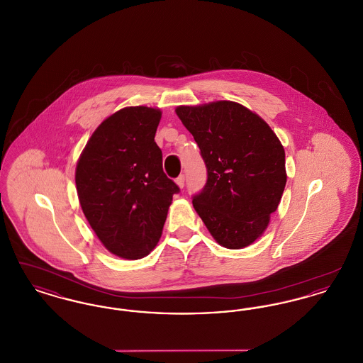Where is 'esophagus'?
Masks as SVG:
<instances>
[{
  "label": "esophagus",
  "instance_id": "1",
  "mask_svg": "<svg viewBox=\"0 0 363 363\" xmlns=\"http://www.w3.org/2000/svg\"><path fill=\"white\" fill-rule=\"evenodd\" d=\"M175 182H177V185L182 189V188L185 186V175H184V174H181V175L175 179Z\"/></svg>",
  "mask_w": 363,
  "mask_h": 363
}]
</instances>
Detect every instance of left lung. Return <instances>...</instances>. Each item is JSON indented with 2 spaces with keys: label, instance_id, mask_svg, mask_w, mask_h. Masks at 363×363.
Returning a JSON list of instances; mask_svg holds the SVG:
<instances>
[{
  "label": "left lung",
  "instance_id": "8db88e82",
  "mask_svg": "<svg viewBox=\"0 0 363 363\" xmlns=\"http://www.w3.org/2000/svg\"><path fill=\"white\" fill-rule=\"evenodd\" d=\"M175 113L207 167L193 207L219 245L249 246L265 231L286 186L281 143L267 122L235 102L178 106Z\"/></svg>",
  "mask_w": 363,
  "mask_h": 363
}]
</instances>
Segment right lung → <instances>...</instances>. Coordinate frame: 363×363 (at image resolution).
<instances>
[{
    "mask_svg": "<svg viewBox=\"0 0 363 363\" xmlns=\"http://www.w3.org/2000/svg\"><path fill=\"white\" fill-rule=\"evenodd\" d=\"M159 108L125 107L92 133L76 166L86 220L104 247L126 259L145 257L162 235L173 194L155 143Z\"/></svg>",
    "mask_w": 363,
    "mask_h": 363,
    "instance_id": "obj_1",
    "label": "right lung"
}]
</instances>
